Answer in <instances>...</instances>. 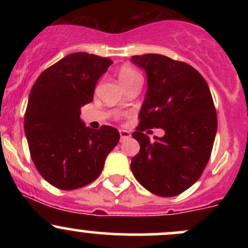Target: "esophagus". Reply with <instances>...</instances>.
<instances>
[{"instance_id":"obj_1","label":"esophagus","mask_w":248,"mask_h":248,"mask_svg":"<svg viewBox=\"0 0 248 248\" xmlns=\"http://www.w3.org/2000/svg\"><path fill=\"white\" fill-rule=\"evenodd\" d=\"M131 137V133L128 131H124V129H120V140H124Z\"/></svg>"}]
</instances>
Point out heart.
<instances>
[{
  "instance_id": "1",
  "label": "heart",
  "mask_w": 248,
  "mask_h": 248,
  "mask_svg": "<svg viewBox=\"0 0 248 248\" xmlns=\"http://www.w3.org/2000/svg\"><path fill=\"white\" fill-rule=\"evenodd\" d=\"M119 80L124 87L129 86L137 81H141V76L138 73V71L129 66H122L119 69Z\"/></svg>"
}]
</instances>
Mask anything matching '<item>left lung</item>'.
<instances>
[{"label":"left lung","instance_id":"1","mask_svg":"<svg viewBox=\"0 0 248 248\" xmlns=\"http://www.w3.org/2000/svg\"><path fill=\"white\" fill-rule=\"evenodd\" d=\"M145 69L147 91L132 136L140 151L131 169L142 187L159 197L182 193L202 176L214 146L217 115L207 82L197 69L164 55L132 56ZM146 128L166 134L150 142Z\"/></svg>","mask_w":248,"mask_h":248}]
</instances>
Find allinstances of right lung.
I'll return each instance as SVG.
<instances>
[{"mask_svg":"<svg viewBox=\"0 0 248 248\" xmlns=\"http://www.w3.org/2000/svg\"><path fill=\"white\" fill-rule=\"evenodd\" d=\"M111 63L108 57L74 52L46 68L32 86L24 121L30 154L39 174L57 188L71 191L94 181L119 142L116 128L92 129L80 119Z\"/></svg>","mask_w":248,"mask_h":248,"instance_id":"1","label":"right lung"}]
</instances>
